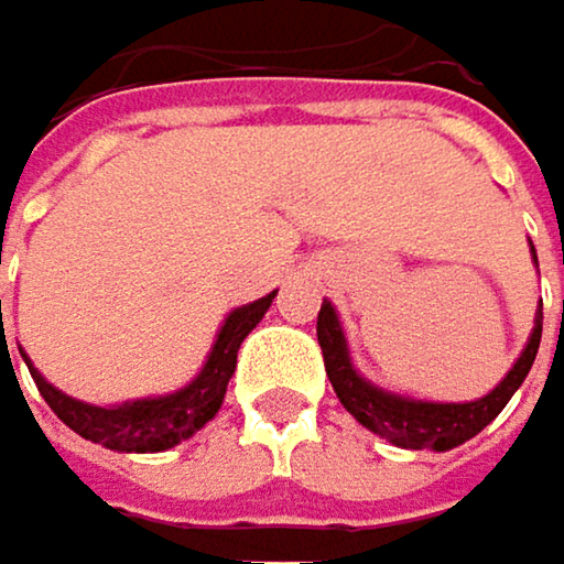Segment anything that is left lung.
Wrapping results in <instances>:
<instances>
[{
	"label": "left lung",
	"instance_id": "1",
	"mask_svg": "<svg viewBox=\"0 0 564 564\" xmlns=\"http://www.w3.org/2000/svg\"><path fill=\"white\" fill-rule=\"evenodd\" d=\"M532 258H535V251H532ZM316 339H319V349H323V362H326V376L333 382V392L362 427L386 437L394 447L451 451V447L470 441L474 434H480L507 408L512 392L529 376V369L535 362V352H539V339H542V310L535 313V329H532L522 356L507 372V379L494 392L477 398V401H417V398L386 392V389L366 382L352 369L346 336H343L339 316H336L329 300H323V306H319Z\"/></svg>",
	"mask_w": 564,
	"mask_h": 564
}]
</instances>
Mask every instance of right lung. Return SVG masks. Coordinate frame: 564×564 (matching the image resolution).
<instances>
[{
  "label": "right lung",
  "instance_id": "right-lung-1",
  "mask_svg": "<svg viewBox=\"0 0 564 564\" xmlns=\"http://www.w3.org/2000/svg\"><path fill=\"white\" fill-rule=\"evenodd\" d=\"M274 296H278V290L248 306L231 310L225 326L215 336V346H212L202 372L185 389L160 394V398H137V401L110 404V408L87 404V401L57 392L52 382L42 379V372L32 366V359L22 349L19 352H22L42 398L48 401V408L74 434H80L84 441L104 444L110 451H123V454H156V451H170L175 444H182L185 437H192L198 427H205L218 414L225 392H228V379L235 376V366H238V349H241L245 336L264 319Z\"/></svg>",
  "mask_w": 564,
  "mask_h": 564
}]
</instances>
